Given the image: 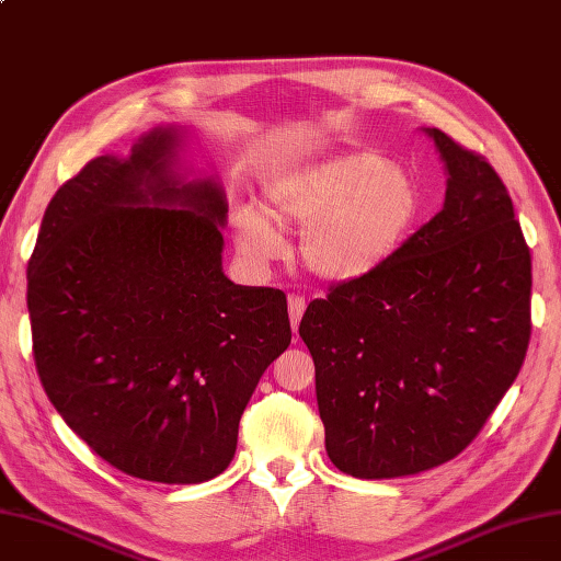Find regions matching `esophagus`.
<instances>
[{"instance_id":"1","label":"esophagus","mask_w":561,"mask_h":561,"mask_svg":"<svg viewBox=\"0 0 561 561\" xmlns=\"http://www.w3.org/2000/svg\"><path fill=\"white\" fill-rule=\"evenodd\" d=\"M305 309H307L305 297H299V295H290L288 297V313H290V323H293V331L295 333H297V328H299V321H302Z\"/></svg>"}]
</instances>
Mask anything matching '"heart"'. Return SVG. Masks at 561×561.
<instances>
[{
    "mask_svg": "<svg viewBox=\"0 0 561 561\" xmlns=\"http://www.w3.org/2000/svg\"><path fill=\"white\" fill-rule=\"evenodd\" d=\"M271 214L302 230V262L323 280L347 283L386 266L419 226L423 187L376 152H354L295 171L268 187ZM244 256L268 262L283 252L271 216L244 207L236 216Z\"/></svg>",
    "mask_w": 561,
    "mask_h": 561,
    "instance_id": "b5f03b06",
    "label": "heart"
}]
</instances>
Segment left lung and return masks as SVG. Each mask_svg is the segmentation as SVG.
I'll return each mask as SVG.
<instances>
[{
	"mask_svg": "<svg viewBox=\"0 0 561 561\" xmlns=\"http://www.w3.org/2000/svg\"><path fill=\"white\" fill-rule=\"evenodd\" d=\"M447 169L443 209L386 266L307 307L325 453L354 478L455 459L522 371L530 252L495 169L426 128Z\"/></svg>",
	"mask_w": 561,
	"mask_h": 561,
	"instance_id": "8db88e82",
	"label": "left lung"
}]
</instances>
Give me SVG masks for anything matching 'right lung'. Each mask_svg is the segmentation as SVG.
Returning <instances> with one entry per match:
<instances>
[{
  "label": "right lung",
  "mask_w": 561,
  "mask_h": 561,
  "mask_svg": "<svg viewBox=\"0 0 561 561\" xmlns=\"http://www.w3.org/2000/svg\"><path fill=\"white\" fill-rule=\"evenodd\" d=\"M178 128L98 157L51 197L28 262L33 357L49 402L114 469L204 483L288 350L283 290L221 266L226 195L175 171Z\"/></svg>",
  "instance_id": "obj_1"
}]
</instances>
